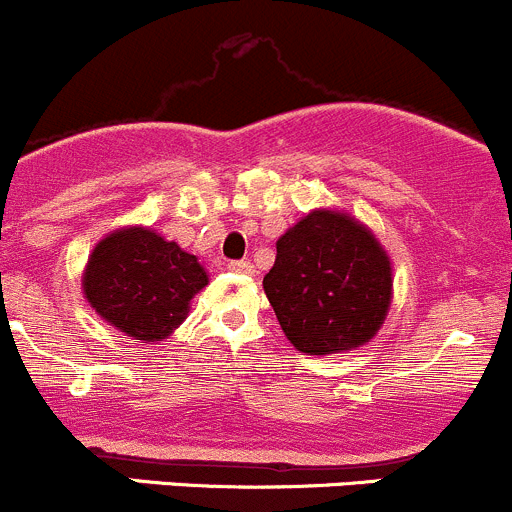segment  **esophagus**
I'll use <instances>...</instances> for the list:
<instances>
[{
	"instance_id": "esophagus-1",
	"label": "esophagus",
	"mask_w": 512,
	"mask_h": 512,
	"mask_svg": "<svg viewBox=\"0 0 512 512\" xmlns=\"http://www.w3.org/2000/svg\"><path fill=\"white\" fill-rule=\"evenodd\" d=\"M231 273H241V276H251L254 273V266L249 261H229Z\"/></svg>"
}]
</instances>
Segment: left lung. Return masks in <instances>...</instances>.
<instances>
[{"instance_id": "left-lung-1", "label": "left lung", "mask_w": 512, "mask_h": 512, "mask_svg": "<svg viewBox=\"0 0 512 512\" xmlns=\"http://www.w3.org/2000/svg\"><path fill=\"white\" fill-rule=\"evenodd\" d=\"M391 261L371 231L313 211L278 239L263 291L288 341L308 356L371 341L391 306Z\"/></svg>"}]
</instances>
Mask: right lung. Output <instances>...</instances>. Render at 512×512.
<instances>
[{"label": "right lung", "mask_w": 512, "mask_h": 512, "mask_svg": "<svg viewBox=\"0 0 512 512\" xmlns=\"http://www.w3.org/2000/svg\"><path fill=\"white\" fill-rule=\"evenodd\" d=\"M206 283L209 276L196 256L141 226L99 241L84 271L86 301L139 343L169 336Z\"/></svg>", "instance_id": "right-lung-1"}]
</instances>
